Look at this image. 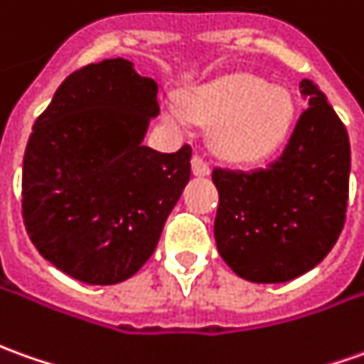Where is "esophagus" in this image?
I'll return each mask as SVG.
<instances>
[{
    "instance_id": "34e87169",
    "label": "esophagus",
    "mask_w": 364,
    "mask_h": 364,
    "mask_svg": "<svg viewBox=\"0 0 364 364\" xmlns=\"http://www.w3.org/2000/svg\"><path fill=\"white\" fill-rule=\"evenodd\" d=\"M191 167H193V175H197V177H207V175L211 173V167H209V163L205 161V159H203L199 153H195V155H193Z\"/></svg>"
}]
</instances>
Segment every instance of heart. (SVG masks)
<instances>
[{
    "label": "heart",
    "mask_w": 364,
    "mask_h": 364,
    "mask_svg": "<svg viewBox=\"0 0 364 364\" xmlns=\"http://www.w3.org/2000/svg\"><path fill=\"white\" fill-rule=\"evenodd\" d=\"M181 105L183 109L167 105L163 117L177 127H185L189 117L211 125L215 153L237 165H253L277 153L296 117L289 89L249 73H229L195 85L183 93Z\"/></svg>",
    "instance_id": "heart-1"
}]
</instances>
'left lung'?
I'll return each mask as SVG.
<instances>
[{
  "instance_id": "1",
  "label": "left lung",
  "mask_w": 364,
  "mask_h": 364,
  "mask_svg": "<svg viewBox=\"0 0 364 364\" xmlns=\"http://www.w3.org/2000/svg\"><path fill=\"white\" fill-rule=\"evenodd\" d=\"M309 97L283 155L255 171L215 169V241L223 261L251 283H287L317 267L345 225L350 145L321 89Z\"/></svg>"
}]
</instances>
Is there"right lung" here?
<instances>
[{
  "instance_id": "right-lung-1",
  "label": "right lung",
  "mask_w": 364,
  "mask_h": 364,
  "mask_svg": "<svg viewBox=\"0 0 364 364\" xmlns=\"http://www.w3.org/2000/svg\"><path fill=\"white\" fill-rule=\"evenodd\" d=\"M157 115V83L115 58L71 73L37 117L23 157V223L65 275L115 285L155 251L191 177L189 145H143Z\"/></svg>"
}]
</instances>
